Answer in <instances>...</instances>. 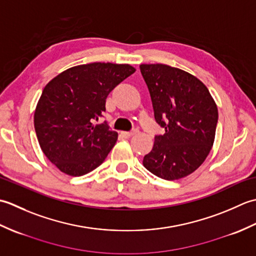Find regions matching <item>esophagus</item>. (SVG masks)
<instances>
[{"mask_svg": "<svg viewBox=\"0 0 256 256\" xmlns=\"http://www.w3.org/2000/svg\"><path fill=\"white\" fill-rule=\"evenodd\" d=\"M138 133V131H132V132H122L121 134L123 135L124 138H131V136H133V135H135Z\"/></svg>", "mask_w": 256, "mask_h": 256, "instance_id": "34e87169", "label": "esophagus"}]
</instances>
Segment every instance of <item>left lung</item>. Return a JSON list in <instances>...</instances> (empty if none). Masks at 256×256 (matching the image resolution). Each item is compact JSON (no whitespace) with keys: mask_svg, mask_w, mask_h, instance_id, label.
I'll return each instance as SVG.
<instances>
[{"mask_svg":"<svg viewBox=\"0 0 256 256\" xmlns=\"http://www.w3.org/2000/svg\"><path fill=\"white\" fill-rule=\"evenodd\" d=\"M156 122L165 128L155 136L143 165L155 176L177 180L192 174L214 142L218 108L208 88L184 70L162 64H143Z\"/></svg>","mask_w":256,"mask_h":256,"instance_id":"1","label":"left lung"}]
</instances>
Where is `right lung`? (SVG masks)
Listing matches in <instances>:
<instances>
[{
    "instance_id": "right-lung-1",
    "label": "right lung",
    "mask_w": 256,
    "mask_h": 256,
    "mask_svg": "<svg viewBox=\"0 0 256 256\" xmlns=\"http://www.w3.org/2000/svg\"><path fill=\"white\" fill-rule=\"evenodd\" d=\"M135 70L128 64H79L46 84L35 108L34 126L42 153L59 170L79 177L104 162L118 133L92 122L106 112L108 94Z\"/></svg>"
}]
</instances>
